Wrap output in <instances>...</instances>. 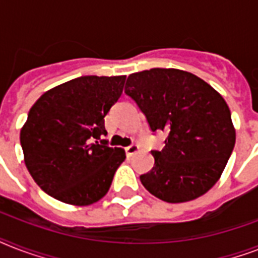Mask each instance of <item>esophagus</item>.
I'll list each match as a JSON object with an SVG mask.
<instances>
[{"label":"esophagus","instance_id":"1","mask_svg":"<svg viewBox=\"0 0 258 258\" xmlns=\"http://www.w3.org/2000/svg\"><path fill=\"white\" fill-rule=\"evenodd\" d=\"M138 150H139V146H137V145H130L128 147H125V149H124L125 155H127V157H131V155H134V154L137 153Z\"/></svg>","mask_w":258,"mask_h":258}]
</instances>
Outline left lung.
<instances>
[{
	"label": "left lung",
	"instance_id": "obj_1",
	"mask_svg": "<svg viewBox=\"0 0 258 258\" xmlns=\"http://www.w3.org/2000/svg\"><path fill=\"white\" fill-rule=\"evenodd\" d=\"M128 95L153 133L167 134L153 150L154 167L141 175L153 196L170 204L196 200L216 184L236 143L226 101L196 75L153 68L130 75Z\"/></svg>",
	"mask_w": 258,
	"mask_h": 258
}]
</instances>
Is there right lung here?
Here are the masks:
<instances>
[{"label": "right lung", "instance_id": "add662e5", "mask_svg": "<svg viewBox=\"0 0 258 258\" xmlns=\"http://www.w3.org/2000/svg\"><path fill=\"white\" fill-rule=\"evenodd\" d=\"M125 76H82L45 92L20 134L28 171L42 191L71 205L96 202L111 187L124 150L109 147L104 116Z\"/></svg>", "mask_w": 258, "mask_h": 258}]
</instances>
